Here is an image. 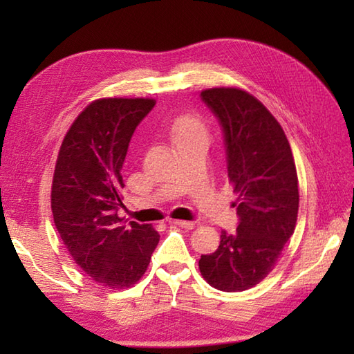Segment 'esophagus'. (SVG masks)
I'll return each mask as SVG.
<instances>
[{
  "instance_id": "obj_1",
  "label": "esophagus",
  "mask_w": 354,
  "mask_h": 354,
  "mask_svg": "<svg viewBox=\"0 0 354 354\" xmlns=\"http://www.w3.org/2000/svg\"><path fill=\"white\" fill-rule=\"evenodd\" d=\"M173 223L178 225V227H181V228H185V230L194 228V222H192V221H173Z\"/></svg>"
}]
</instances>
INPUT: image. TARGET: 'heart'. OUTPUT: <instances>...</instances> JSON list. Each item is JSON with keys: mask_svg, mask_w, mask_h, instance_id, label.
<instances>
[{"mask_svg": "<svg viewBox=\"0 0 354 354\" xmlns=\"http://www.w3.org/2000/svg\"><path fill=\"white\" fill-rule=\"evenodd\" d=\"M171 138L176 142H183L185 140L196 138V137H205L207 131L204 123L201 122L198 117L194 115H183L178 117L171 124Z\"/></svg>", "mask_w": 354, "mask_h": 354, "instance_id": "1", "label": "heart"}]
</instances>
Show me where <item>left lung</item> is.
<instances>
[{
  "mask_svg": "<svg viewBox=\"0 0 354 354\" xmlns=\"http://www.w3.org/2000/svg\"><path fill=\"white\" fill-rule=\"evenodd\" d=\"M201 99L223 133L230 183L239 194L236 232L222 231L221 245L201 255L202 277L223 292H242L265 278L293 234L298 176L289 141L274 115L239 88H212Z\"/></svg>",
  "mask_w": 354,
  "mask_h": 354,
  "instance_id": "8db88e82",
  "label": "left lung"
}]
</instances>
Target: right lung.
Masks as SVG:
<instances>
[{
    "mask_svg": "<svg viewBox=\"0 0 354 354\" xmlns=\"http://www.w3.org/2000/svg\"><path fill=\"white\" fill-rule=\"evenodd\" d=\"M152 99H102L74 120L56 161L51 187L55 225L74 261L99 284L123 289L146 272L160 234L149 223H126L122 169Z\"/></svg>",
    "mask_w": 354,
    "mask_h": 354,
    "instance_id": "obj_1",
    "label": "right lung"
}]
</instances>
